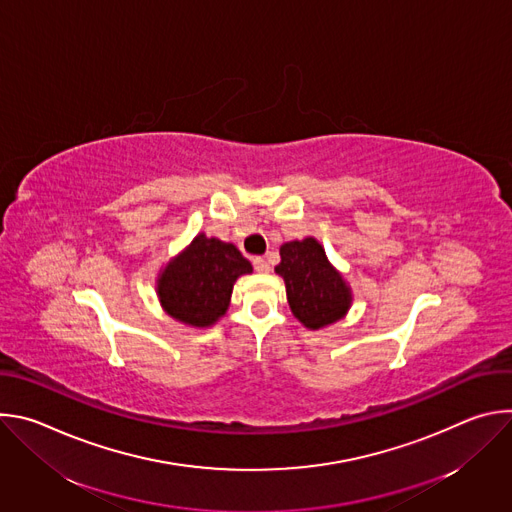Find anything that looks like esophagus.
<instances>
[{
  "mask_svg": "<svg viewBox=\"0 0 512 512\" xmlns=\"http://www.w3.org/2000/svg\"><path fill=\"white\" fill-rule=\"evenodd\" d=\"M253 267H255V271H259V273H267V271H269V261L263 259V257H255V259H253Z\"/></svg>",
  "mask_w": 512,
  "mask_h": 512,
  "instance_id": "1",
  "label": "esophagus"
}]
</instances>
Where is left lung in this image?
Instances as JSON below:
<instances>
[{
  "label": "left lung",
  "instance_id": "1",
  "mask_svg": "<svg viewBox=\"0 0 512 512\" xmlns=\"http://www.w3.org/2000/svg\"><path fill=\"white\" fill-rule=\"evenodd\" d=\"M275 267L285 281L287 302L294 316L312 330L338 322L350 306V289L342 275L328 263L316 239L291 241L279 249Z\"/></svg>",
  "mask_w": 512,
  "mask_h": 512
}]
</instances>
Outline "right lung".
<instances>
[{
	"instance_id": "right-lung-1",
	"label": "right lung",
	"mask_w": 512,
	"mask_h": 512,
	"mask_svg": "<svg viewBox=\"0 0 512 512\" xmlns=\"http://www.w3.org/2000/svg\"><path fill=\"white\" fill-rule=\"evenodd\" d=\"M251 271V263L235 245L198 235L164 269L158 294L172 318L204 328L227 312L233 283Z\"/></svg>"
}]
</instances>
